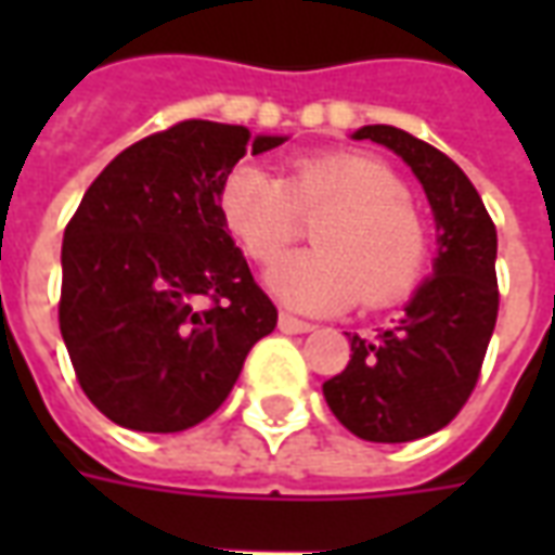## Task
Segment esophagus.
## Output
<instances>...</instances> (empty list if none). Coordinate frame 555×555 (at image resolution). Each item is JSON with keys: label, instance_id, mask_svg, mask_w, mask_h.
<instances>
[{"label": "esophagus", "instance_id": "obj_1", "mask_svg": "<svg viewBox=\"0 0 555 555\" xmlns=\"http://www.w3.org/2000/svg\"><path fill=\"white\" fill-rule=\"evenodd\" d=\"M279 330H282V333H288V336H297V333H312L314 324L300 321V318H294V314L288 312H282L279 314Z\"/></svg>", "mask_w": 555, "mask_h": 555}]
</instances>
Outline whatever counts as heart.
Here are the masks:
<instances>
[{"instance_id": "b5f03b06", "label": "heart", "mask_w": 555, "mask_h": 555, "mask_svg": "<svg viewBox=\"0 0 555 555\" xmlns=\"http://www.w3.org/2000/svg\"><path fill=\"white\" fill-rule=\"evenodd\" d=\"M312 225L314 249L282 258L267 285L314 314L360 300L384 309L413 294L428 267V222L386 163L353 151L297 157L285 181L243 163L219 186V219L255 264H273Z\"/></svg>"}]
</instances>
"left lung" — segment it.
<instances>
[{
	"mask_svg": "<svg viewBox=\"0 0 555 555\" xmlns=\"http://www.w3.org/2000/svg\"><path fill=\"white\" fill-rule=\"evenodd\" d=\"M353 139L396 151L437 219L434 276L377 338L350 336L348 369L324 384L336 418L372 442H410L446 428L473 396L500 312L496 225L461 166L408 130L369 125Z\"/></svg>",
	"mask_w": 555,
	"mask_h": 555,
	"instance_id": "obj_1",
	"label": "left lung"
}]
</instances>
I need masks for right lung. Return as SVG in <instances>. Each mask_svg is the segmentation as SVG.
Segmentation results:
<instances>
[{
  "instance_id": "add662e5",
  "label": "right lung",
  "mask_w": 555,
  "mask_h": 555,
  "mask_svg": "<svg viewBox=\"0 0 555 555\" xmlns=\"http://www.w3.org/2000/svg\"><path fill=\"white\" fill-rule=\"evenodd\" d=\"M282 142L190 118L125 147L82 195L62 243L59 326L82 392L115 425L205 422L273 333L276 306L219 219V186L246 147Z\"/></svg>"
}]
</instances>
